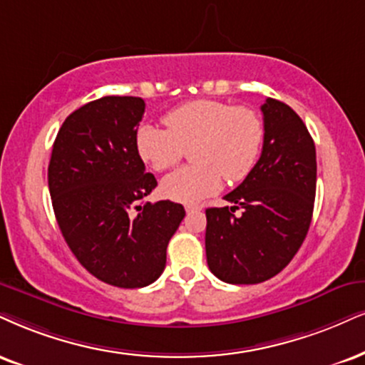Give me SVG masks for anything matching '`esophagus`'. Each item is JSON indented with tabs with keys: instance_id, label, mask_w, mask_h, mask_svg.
I'll use <instances>...</instances> for the list:
<instances>
[{
	"instance_id": "esophagus-1",
	"label": "esophagus",
	"mask_w": 365,
	"mask_h": 365,
	"mask_svg": "<svg viewBox=\"0 0 365 365\" xmlns=\"http://www.w3.org/2000/svg\"><path fill=\"white\" fill-rule=\"evenodd\" d=\"M200 210H201L200 205H186L187 213H192V211H200Z\"/></svg>"
}]
</instances>
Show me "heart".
<instances>
[{"label": "heart", "instance_id": "heart-1", "mask_svg": "<svg viewBox=\"0 0 365 365\" xmlns=\"http://www.w3.org/2000/svg\"><path fill=\"white\" fill-rule=\"evenodd\" d=\"M162 130L143 125L137 132V150L157 173L179 164L191 147L195 164L168 175L160 190L169 200L197 203L215 195L222 181L245 179L264 140V125L255 111L215 100H196L170 110Z\"/></svg>", "mask_w": 365, "mask_h": 365}]
</instances>
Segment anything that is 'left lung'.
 <instances>
[{"mask_svg": "<svg viewBox=\"0 0 365 365\" xmlns=\"http://www.w3.org/2000/svg\"><path fill=\"white\" fill-rule=\"evenodd\" d=\"M257 164L206 210V260L228 284H257L282 271L307 238L317 192V150L307 125L286 103L267 98ZM242 209V214L236 210Z\"/></svg>", "mask_w": 365, "mask_h": 365, "instance_id": "1", "label": "left lung"}]
</instances>
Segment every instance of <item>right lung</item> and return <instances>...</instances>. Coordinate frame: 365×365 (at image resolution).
Returning a JSON list of instances; mask_svg holds the SVG:
<instances>
[{
	"instance_id": "right-lung-1",
	"label": "right lung",
	"mask_w": 365,
	"mask_h": 365,
	"mask_svg": "<svg viewBox=\"0 0 365 365\" xmlns=\"http://www.w3.org/2000/svg\"><path fill=\"white\" fill-rule=\"evenodd\" d=\"M145 103L105 96L67 116L52 147L48 191L66 244L106 284L135 289L165 267L182 205L145 203L157 186L137 150Z\"/></svg>"
}]
</instances>
